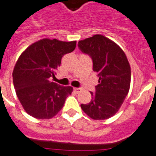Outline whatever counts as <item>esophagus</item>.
Wrapping results in <instances>:
<instances>
[{
	"instance_id": "1",
	"label": "esophagus",
	"mask_w": 156,
	"mask_h": 156,
	"mask_svg": "<svg viewBox=\"0 0 156 156\" xmlns=\"http://www.w3.org/2000/svg\"><path fill=\"white\" fill-rule=\"evenodd\" d=\"M74 91H75L76 93H80L81 91H82V89H81V88H74Z\"/></svg>"
}]
</instances>
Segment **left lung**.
<instances>
[{"mask_svg": "<svg viewBox=\"0 0 156 156\" xmlns=\"http://www.w3.org/2000/svg\"><path fill=\"white\" fill-rule=\"evenodd\" d=\"M78 48L91 57L93 71L99 78L91 101L81 104L84 112L94 120H105L119 111L130 88L131 68L117 44L101 34L79 41Z\"/></svg>", "mask_w": 156, "mask_h": 156, "instance_id": "left-lung-1", "label": "left lung"}]
</instances>
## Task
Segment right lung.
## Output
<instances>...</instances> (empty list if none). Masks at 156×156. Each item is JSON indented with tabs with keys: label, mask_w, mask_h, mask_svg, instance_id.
<instances>
[{
	"label": "right lung",
	"mask_w": 156,
	"mask_h": 156,
	"mask_svg": "<svg viewBox=\"0 0 156 156\" xmlns=\"http://www.w3.org/2000/svg\"><path fill=\"white\" fill-rule=\"evenodd\" d=\"M76 47V41L44 38L32 44L17 59L13 83L26 112L38 119H49L63 108L73 88L50 81L61 65L62 57Z\"/></svg>",
	"instance_id": "1"
}]
</instances>
